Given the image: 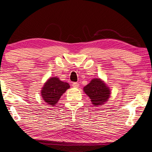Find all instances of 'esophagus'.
<instances>
[{
  "mask_svg": "<svg viewBox=\"0 0 152 152\" xmlns=\"http://www.w3.org/2000/svg\"><path fill=\"white\" fill-rule=\"evenodd\" d=\"M72 86L74 88H78L79 87V84L78 82H74L72 84Z\"/></svg>",
  "mask_w": 152,
  "mask_h": 152,
  "instance_id": "esophagus-1",
  "label": "esophagus"
}]
</instances>
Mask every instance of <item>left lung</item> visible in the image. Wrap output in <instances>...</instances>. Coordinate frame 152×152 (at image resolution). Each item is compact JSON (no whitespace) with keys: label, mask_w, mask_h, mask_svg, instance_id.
<instances>
[{"label":"left lung","mask_w":152,"mask_h":152,"mask_svg":"<svg viewBox=\"0 0 152 152\" xmlns=\"http://www.w3.org/2000/svg\"><path fill=\"white\" fill-rule=\"evenodd\" d=\"M84 91L95 106L103 105L108 100L111 94L109 88L99 78L91 80L90 83L84 88Z\"/></svg>","instance_id":"1"}]
</instances>
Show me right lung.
<instances>
[{
    "instance_id": "add662e5",
    "label": "right lung",
    "mask_w": 152,
    "mask_h": 152,
    "mask_svg": "<svg viewBox=\"0 0 152 152\" xmlns=\"http://www.w3.org/2000/svg\"><path fill=\"white\" fill-rule=\"evenodd\" d=\"M70 85L66 82H62L56 77H53L47 80L41 91V96L47 103L54 106L60 99L61 96Z\"/></svg>"
}]
</instances>
